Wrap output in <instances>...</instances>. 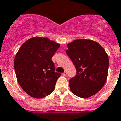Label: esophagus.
<instances>
[{"mask_svg": "<svg viewBox=\"0 0 121 121\" xmlns=\"http://www.w3.org/2000/svg\"><path fill=\"white\" fill-rule=\"evenodd\" d=\"M63 76H67V73L65 71H64V73H63Z\"/></svg>", "mask_w": 121, "mask_h": 121, "instance_id": "obj_1", "label": "esophagus"}]
</instances>
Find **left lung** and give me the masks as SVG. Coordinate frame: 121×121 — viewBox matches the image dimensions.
I'll use <instances>...</instances> for the list:
<instances>
[{
    "label": "left lung",
    "instance_id": "obj_1",
    "mask_svg": "<svg viewBox=\"0 0 121 121\" xmlns=\"http://www.w3.org/2000/svg\"><path fill=\"white\" fill-rule=\"evenodd\" d=\"M67 47L66 53L77 71L69 81L71 92L80 98L92 96L106 83L109 63L107 53L99 43L90 39H76Z\"/></svg>",
    "mask_w": 121,
    "mask_h": 121
}]
</instances>
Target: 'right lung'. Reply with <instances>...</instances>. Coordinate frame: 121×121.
I'll list each match as a JSON object with an SVG mask.
<instances>
[{"label": "right lung", "mask_w": 121, "mask_h": 121, "mask_svg": "<svg viewBox=\"0 0 121 121\" xmlns=\"http://www.w3.org/2000/svg\"><path fill=\"white\" fill-rule=\"evenodd\" d=\"M60 46L48 38L35 37L25 42L16 53V78L22 89L32 98H44L54 90L61 74L54 71L51 58Z\"/></svg>", "instance_id": "1"}]
</instances>
